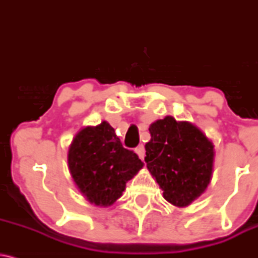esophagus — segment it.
<instances>
[{"mask_svg":"<svg viewBox=\"0 0 258 258\" xmlns=\"http://www.w3.org/2000/svg\"><path fill=\"white\" fill-rule=\"evenodd\" d=\"M135 151H136V154H137L138 156H139V159L144 160V156H145V148H144V145L139 144L138 147L135 149Z\"/></svg>","mask_w":258,"mask_h":258,"instance_id":"obj_1","label":"esophagus"}]
</instances>
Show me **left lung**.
<instances>
[{"mask_svg":"<svg viewBox=\"0 0 258 258\" xmlns=\"http://www.w3.org/2000/svg\"><path fill=\"white\" fill-rule=\"evenodd\" d=\"M149 132L145 162L163 198L179 208L190 206L212 180L214 144L194 123L173 116L156 120Z\"/></svg>","mask_w":258,"mask_h":258,"instance_id":"obj_1","label":"left lung"}]
</instances>
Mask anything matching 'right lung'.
I'll list each match as a JSON object with an SVG mask.
<instances>
[{"label": "right lung", "mask_w": 258, "mask_h": 258, "mask_svg": "<svg viewBox=\"0 0 258 258\" xmlns=\"http://www.w3.org/2000/svg\"><path fill=\"white\" fill-rule=\"evenodd\" d=\"M67 162L77 188L96 207L115 203L126 182L144 166L137 154L122 147L107 121L84 127L74 136Z\"/></svg>", "instance_id": "right-lung-1"}]
</instances>
